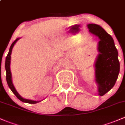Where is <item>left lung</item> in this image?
<instances>
[{
    "instance_id": "8db88e82",
    "label": "left lung",
    "mask_w": 125,
    "mask_h": 125,
    "mask_svg": "<svg viewBox=\"0 0 125 125\" xmlns=\"http://www.w3.org/2000/svg\"><path fill=\"white\" fill-rule=\"evenodd\" d=\"M89 32L98 37L99 53L95 60V81L98 86V94L103 96L115 86L120 72L118 52L113 39L100 25H87Z\"/></svg>"
}]
</instances>
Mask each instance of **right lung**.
Returning a JSON list of instances; mask_svg holds the SVG:
<instances>
[{"instance_id":"add662e5","label":"right lung","mask_w":125,"mask_h":125,"mask_svg":"<svg viewBox=\"0 0 125 125\" xmlns=\"http://www.w3.org/2000/svg\"><path fill=\"white\" fill-rule=\"evenodd\" d=\"M21 39V37H18L17 39L14 42L12 43L11 46H10V48H9V51L8 53L7 57L6 58V61H5V69H6V81H7L8 85L9 88H10V90L12 91V92L18 98L20 101H21L23 103H29V104H36L37 103H39V102L42 101H34V100H29V99H25L22 98V96L20 95L18 92H17V90L15 88L14 84L12 83V74L11 72H10V58H11V53H12V51L13 47L15 45V44L17 43V42L18 40Z\"/></svg>"}]
</instances>
